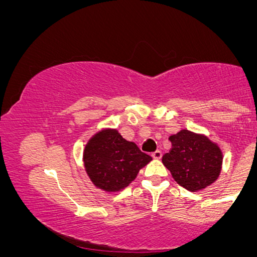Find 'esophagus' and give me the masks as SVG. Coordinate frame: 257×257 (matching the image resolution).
Returning a JSON list of instances; mask_svg holds the SVG:
<instances>
[{
    "mask_svg": "<svg viewBox=\"0 0 257 257\" xmlns=\"http://www.w3.org/2000/svg\"><path fill=\"white\" fill-rule=\"evenodd\" d=\"M151 157L154 158V160H161L162 158V153L160 150H156L155 153H153V155H151Z\"/></svg>",
    "mask_w": 257,
    "mask_h": 257,
    "instance_id": "1",
    "label": "esophagus"
}]
</instances>
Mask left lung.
Returning a JSON list of instances; mask_svg holds the SVG:
<instances>
[{
  "instance_id": "left-lung-1",
  "label": "left lung",
  "mask_w": 257,
  "mask_h": 257,
  "mask_svg": "<svg viewBox=\"0 0 257 257\" xmlns=\"http://www.w3.org/2000/svg\"><path fill=\"white\" fill-rule=\"evenodd\" d=\"M171 150L162 162L184 189L197 192L215 182L222 166V151L207 136L183 129L171 135Z\"/></svg>"
}]
</instances>
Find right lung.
<instances>
[{
  "label": "right lung",
  "mask_w": 257,
  "mask_h": 257,
  "mask_svg": "<svg viewBox=\"0 0 257 257\" xmlns=\"http://www.w3.org/2000/svg\"><path fill=\"white\" fill-rule=\"evenodd\" d=\"M84 165L97 189L118 192L153 160L134 142L124 140L116 129H102L93 135L84 149Z\"/></svg>",
  "instance_id": "1"
}]
</instances>
